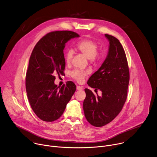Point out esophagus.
Here are the masks:
<instances>
[{
	"label": "esophagus",
	"instance_id": "esophagus-1",
	"mask_svg": "<svg viewBox=\"0 0 157 157\" xmlns=\"http://www.w3.org/2000/svg\"><path fill=\"white\" fill-rule=\"evenodd\" d=\"M76 89H77V90L81 91V90H82V86H77Z\"/></svg>",
	"mask_w": 157,
	"mask_h": 157
}]
</instances>
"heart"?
Listing matches in <instances>:
<instances>
[{
	"mask_svg": "<svg viewBox=\"0 0 157 157\" xmlns=\"http://www.w3.org/2000/svg\"><path fill=\"white\" fill-rule=\"evenodd\" d=\"M99 44L96 41L90 38H84L78 41L76 45V50L89 59L91 63L98 62L102 56V52H98ZM73 56V51L70 50L66 54V62L70 64L72 60ZM87 75V72L75 70L71 73V77L79 82L83 81L85 76Z\"/></svg>",
	"mask_w": 157,
	"mask_h": 157,
	"instance_id": "heart-1",
	"label": "heart"
}]
</instances>
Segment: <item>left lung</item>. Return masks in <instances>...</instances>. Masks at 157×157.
Returning <instances> with one entry per match:
<instances>
[{
    "mask_svg": "<svg viewBox=\"0 0 157 157\" xmlns=\"http://www.w3.org/2000/svg\"><path fill=\"white\" fill-rule=\"evenodd\" d=\"M109 41L108 55L100 67L87 81L88 85L99 89L102 96H95L84 89L86 96L83 110L87 121L95 127H102L120 113L125 102L129 83V70L125 51L116 37L105 34Z\"/></svg>",
    "mask_w": 157,
    "mask_h": 157,
    "instance_id": "1",
    "label": "left lung"
}]
</instances>
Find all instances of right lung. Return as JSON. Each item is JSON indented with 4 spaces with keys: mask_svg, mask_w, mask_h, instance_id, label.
<instances>
[{
    "mask_svg": "<svg viewBox=\"0 0 157 157\" xmlns=\"http://www.w3.org/2000/svg\"><path fill=\"white\" fill-rule=\"evenodd\" d=\"M79 36L72 31L52 32L42 37L32 51L26 74V91L32 110L43 121L58 119L76 91L72 81L61 87L54 81L55 75H61L65 68V43Z\"/></svg>",
    "mask_w": 157,
    "mask_h": 157,
    "instance_id": "right-lung-1",
    "label": "right lung"
}]
</instances>
